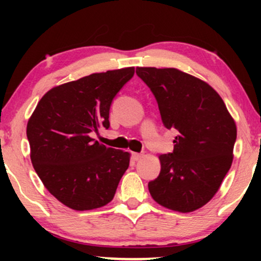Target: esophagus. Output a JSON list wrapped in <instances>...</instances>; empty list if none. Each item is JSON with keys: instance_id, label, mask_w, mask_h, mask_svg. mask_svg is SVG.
Wrapping results in <instances>:
<instances>
[{"instance_id": "1", "label": "esophagus", "mask_w": 261, "mask_h": 261, "mask_svg": "<svg viewBox=\"0 0 261 261\" xmlns=\"http://www.w3.org/2000/svg\"><path fill=\"white\" fill-rule=\"evenodd\" d=\"M142 157H143L142 153H136V152H134L133 153V158L135 161H140Z\"/></svg>"}]
</instances>
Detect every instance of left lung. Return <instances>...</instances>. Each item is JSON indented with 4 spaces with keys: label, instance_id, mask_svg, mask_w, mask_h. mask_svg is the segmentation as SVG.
<instances>
[{
    "label": "left lung",
    "instance_id": "8db88e82",
    "mask_svg": "<svg viewBox=\"0 0 261 261\" xmlns=\"http://www.w3.org/2000/svg\"><path fill=\"white\" fill-rule=\"evenodd\" d=\"M167 128H175L174 149L161 154V173L148 182L155 202L193 212L206 205L232 166L237 126L220 94L205 81L178 68L137 67Z\"/></svg>",
    "mask_w": 261,
    "mask_h": 261
}]
</instances>
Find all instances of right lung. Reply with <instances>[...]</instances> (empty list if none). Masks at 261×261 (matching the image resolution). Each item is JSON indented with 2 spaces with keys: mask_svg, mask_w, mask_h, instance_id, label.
<instances>
[{
  "mask_svg": "<svg viewBox=\"0 0 261 261\" xmlns=\"http://www.w3.org/2000/svg\"><path fill=\"white\" fill-rule=\"evenodd\" d=\"M134 73L135 67H125L54 87L29 118L33 167L49 193L67 207L99 208L115 195L130 153L101 145L92 133L109 127L110 104Z\"/></svg>",
  "mask_w": 261,
  "mask_h": 261,
  "instance_id": "1",
  "label": "right lung"
}]
</instances>
